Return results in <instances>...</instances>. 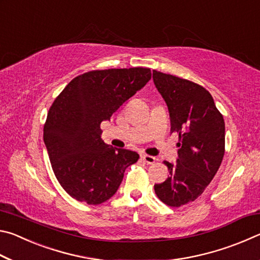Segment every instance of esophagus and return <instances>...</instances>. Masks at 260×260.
Wrapping results in <instances>:
<instances>
[{"instance_id": "1", "label": "esophagus", "mask_w": 260, "mask_h": 260, "mask_svg": "<svg viewBox=\"0 0 260 260\" xmlns=\"http://www.w3.org/2000/svg\"><path fill=\"white\" fill-rule=\"evenodd\" d=\"M141 158H142V159L147 162V164H153V162H155L157 159L155 157H152V156H149V155H141Z\"/></svg>"}]
</instances>
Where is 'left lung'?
Returning a JSON list of instances; mask_svg holds the SVG:
<instances>
[{"instance_id": "left-lung-1", "label": "left lung", "mask_w": 260, "mask_h": 260, "mask_svg": "<svg viewBox=\"0 0 260 260\" xmlns=\"http://www.w3.org/2000/svg\"><path fill=\"white\" fill-rule=\"evenodd\" d=\"M152 79L169 108L171 131L180 139L177 161H164L170 177L155 184V192L162 203L179 208L201 196L219 170L225 121L205 88L156 70Z\"/></svg>"}]
</instances>
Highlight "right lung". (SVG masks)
<instances>
[{
    "label": "right lung",
    "instance_id": "right-lung-1",
    "mask_svg": "<svg viewBox=\"0 0 260 260\" xmlns=\"http://www.w3.org/2000/svg\"><path fill=\"white\" fill-rule=\"evenodd\" d=\"M150 69H109L78 76L48 112L43 141L57 180L70 196L98 205L116 193L139 153L101 139V122L147 85Z\"/></svg>",
    "mask_w": 260,
    "mask_h": 260
}]
</instances>
